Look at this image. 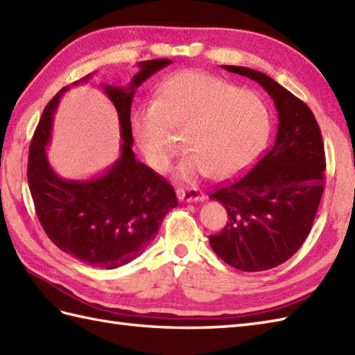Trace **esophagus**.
Here are the masks:
<instances>
[{"label": "esophagus", "instance_id": "34e87169", "mask_svg": "<svg viewBox=\"0 0 355 355\" xmlns=\"http://www.w3.org/2000/svg\"><path fill=\"white\" fill-rule=\"evenodd\" d=\"M178 200L186 201V202H197V201H205L206 195L202 193L197 187H189V189H178L177 191Z\"/></svg>", "mask_w": 355, "mask_h": 355}]
</instances>
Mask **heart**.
Instances as JSON below:
<instances>
[{"label":"heart","instance_id":"heart-1","mask_svg":"<svg viewBox=\"0 0 355 355\" xmlns=\"http://www.w3.org/2000/svg\"><path fill=\"white\" fill-rule=\"evenodd\" d=\"M268 130V111L258 94L198 70L173 74L154 105L132 119L134 137L157 172L169 168L182 149L176 135H184L192 154L177 172L184 182L205 172L212 178L235 175L258 155Z\"/></svg>","mask_w":355,"mask_h":355}]
</instances>
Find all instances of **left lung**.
<instances>
[{"label":"left lung","mask_w":355,"mask_h":355,"mask_svg":"<svg viewBox=\"0 0 355 355\" xmlns=\"http://www.w3.org/2000/svg\"><path fill=\"white\" fill-rule=\"evenodd\" d=\"M266 89L277 111V134L254 168L209 195L229 221L209 243L220 258L243 271H262L288 261L310 235L325 183V148L311 110L267 74L223 65Z\"/></svg>","instance_id":"8db88e82"}]
</instances>
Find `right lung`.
Returning a JSON list of instances; mask_svg holds the SVG:
<instances>
[{"mask_svg":"<svg viewBox=\"0 0 355 355\" xmlns=\"http://www.w3.org/2000/svg\"><path fill=\"white\" fill-rule=\"evenodd\" d=\"M171 59L139 62L128 87L103 85L120 122V157L101 175L65 180L47 158L51 120L64 87L44 108L28 149L27 180L35 210L47 236L62 252L97 268L112 270L137 258L160 229L164 215L178 206L173 187L132 153L131 103L135 89ZM92 78L88 74L85 82Z\"/></svg>","mask_w":355,"mask_h":355,"instance_id":"1","label":"right lung"}]
</instances>
